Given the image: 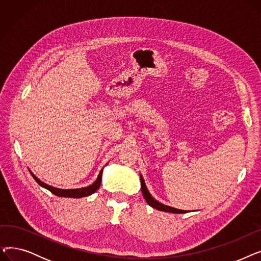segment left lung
I'll return each mask as SVG.
<instances>
[{
  "mask_svg": "<svg viewBox=\"0 0 261 261\" xmlns=\"http://www.w3.org/2000/svg\"><path fill=\"white\" fill-rule=\"evenodd\" d=\"M141 189H142V193H143V196L146 200V202L150 205V206L158 210V211H161V212H166V213H172V214H185L187 213V211H182V210H177V208H174V207H171V206H168V205H165V204H162L160 203L159 201H156L151 195H150L149 190L147 189V186L145 184V181L143 179V175L141 174Z\"/></svg>",
  "mask_w": 261,
  "mask_h": 261,
  "instance_id": "obj_1",
  "label": "left lung"
}]
</instances>
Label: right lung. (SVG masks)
I'll list each match as a JSON object with an SVG mask.
<instances>
[{
    "mask_svg": "<svg viewBox=\"0 0 261 261\" xmlns=\"http://www.w3.org/2000/svg\"><path fill=\"white\" fill-rule=\"evenodd\" d=\"M102 170H100L97 179H96V181L92 184V185H89L87 187H82V188H76V189H61V188H56V187H53L50 185H47L45 183H43L42 181H40L38 177L30 170L31 174L33 175V177L35 179V181L40 185L42 186L44 188H46L47 190H49L51 194L56 195L58 197H64V198H82V197H88V196H91L92 194H94L96 190H97L99 187H100V183H101V176H102Z\"/></svg>",
    "mask_w": 261,
    "mask_h": 261,
    "instance_id": "right-lung-1",
    "label": "right lung"
}]
</instances>
